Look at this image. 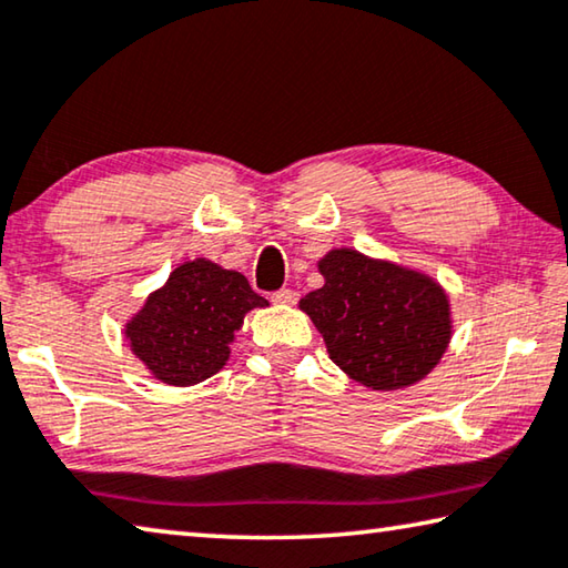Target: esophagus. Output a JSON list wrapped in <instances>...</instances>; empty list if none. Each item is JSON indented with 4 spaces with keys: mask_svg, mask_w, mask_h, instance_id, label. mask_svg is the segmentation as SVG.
I'll return each instance as SVG.
<instances>
[{
    "mask_svg": "<svg viewBox=\"0 0 568 568\" xmlns=\"http://www.w3.org/2000/svg\"><path fill=\"white\" fill-rule=\"evenodd\" d=\"M295 301H298V293L287 291V287H283V291H275V293H273V303H277V305H293Z\"/></svg>",
    "mask_w": 568,
    "mask_h": 568,
    "instance_id": "1",
    "label": "esophagus"
}]
</instances>
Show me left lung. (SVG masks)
<instances>
[{
    "instance_id": "1",
    "label": "left lung",
    "mask_w": 568,
    "mask_h": 568,
    "mask_svg": "<svg viewBox=\"0 0 568 568\" xmlns=\"http://www.w3.org/2000/svg\"><path fill=\"white\" fill-rule=\"evenodd\" d=\"M323 285L301 311L326 341L331 362L376 392L425 379L453 338L443 285L417 270L338 247L318 260Z\"/></svg>"
}]
</instances>
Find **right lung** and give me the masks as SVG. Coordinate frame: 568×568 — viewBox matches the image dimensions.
<instances>
[{
	"instance_id": "1",
	"label": "right lung",
	"mask_w": 568,
	"mask_h": 568,
	"mask_svg": "<svg viewBox=\"0 0 568 568\" xmlns=\"http://www.w3.org/2000/svg\"><path fill=\"white\" fill-rule=\"evenodd\" d=\"M267 301L237 270L206 257L179 265L143 308L125 323L139 362L169 386H192L227 364L230 344L252 308Z\"/></svg>"
}]
</instances>
